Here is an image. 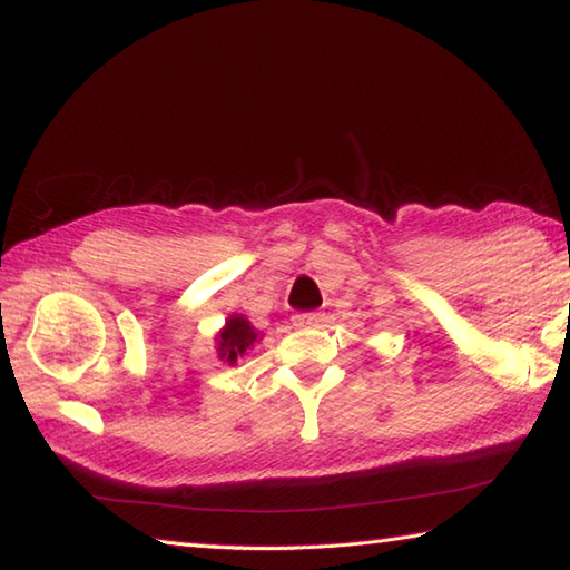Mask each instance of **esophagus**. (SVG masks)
<instances>
[{
    "mask_svg": "<svg viewBox=\"0 0 570 570\" xmlns=\"http://www.w3.org/2000/svg\"><path fill=\"white\" fill-rule=\"evenodd\" d=\"M320 322H322L320 312H304L294 316V326H316Z\"/></svg>",
    "mask_w": 570,
    "mask_h": 570,
    "instance_id": "34e87169",
    "label": "esophagus"
}]
</instances>
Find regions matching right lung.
Masks as SVG:
<instances>
[{
    "label": "right lung",
    "instance_id": "add662e5",
    "mask_svg": "<svg viewBox=\"0 0 570 570\" xmlns=\"http://www.w3.org/2000/svg\"><path fill=\"white\" fill-rule=\"evenodd\" d=\"M258 340V332L250 326L248 320H244V316H228V322L224 330H220L218 334V356L228 364H236L238 356H244L250 346H254V342Z\"/></svg>",
    "mask_w": 570,
    "mask_h": 570
}]
</instances>
